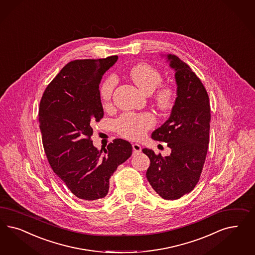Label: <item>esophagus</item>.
I'll list each match as a JSON object with an SVG mask.
<instances>
[{
  "label": "esophagus",
  "instance_id": "1",
  "mask_svg": "<svg viewBox=\"0 0 255 255\" xmlns=\"http://www.w3.org/2000/svg\"><path fill=\"white\" fill-rule=\"evenodd\" d=\"M132 148H133V154L134 155L139 154V153H140V151H141V147H140V144H138V143H133L132 144Z\"/></svg>",
  "mask_w": 255,
  "mask_h": 255
}]
</instances>
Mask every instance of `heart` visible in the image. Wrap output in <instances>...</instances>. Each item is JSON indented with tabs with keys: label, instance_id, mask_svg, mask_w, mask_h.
Returning <instances> with one entry per match:
<instances>
[{
	"label": "heart",
	"instance_id": "1",
	"mask_svg": "<svg viewBox=\"0 0 255 255\" xmlns=\"http://www.w3.org/2000/svg\"><path fill=\"white\" fill-rule=\"evenodd\" d=\"M132 82L142 93L150 95L162 81L160 72L147 64H138L129 70ZM116 85V78L111 76L106 79L100 87V98L104 105L110 103ZM175 100V92L171 86H161L156 91L155 102L160 110L167 111L173 107ZM155 124L154 116L150 114L124 115L115 122L119 133L127 138L138 140L144 136L148 129Z\"/></svg>",
	"mask_w": 255,
	"mask_h": 255
}]
</instances>
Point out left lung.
Returning a JSON list of instances; mask_svg holds the SVG:
<instances>
[{"mask_svg":"<svg viewBox=\"0 0 255 255\" xmlns=\"http://www.w3.org/2000/svg\"><path fill=\"white\" fill-rule=\"evenodd\" d=\"M174 71L176 98L169 118L151 134L168 142L171 154L161 156L152 149L142 152L150 159L146 177L165 200L189 193L199 181L209 143L210 103L206 88L185 62L176 55L161 54Z\"/></svg>","mask_w":255,"mask_h":255,"instance_id":"obj_1","label":"left lung"}]
</instances>
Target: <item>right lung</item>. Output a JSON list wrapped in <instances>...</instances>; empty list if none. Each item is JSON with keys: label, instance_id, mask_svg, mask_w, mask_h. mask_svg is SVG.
Listing matches in <instances>:
<instances>
[{"label": "right lung", "instance_id": "right-lung-1", "mask_svg": "<svg viewBox=\"0 0 255 255\" xmlns=\"http://www.w3.org/2000/svg\"><path fill=\"white\" fill-rule=\"evenodd\" d=\"M118 56L76 60L66 65L42 96L38 121L53 172L82 201L104 198L110 178L132 154L128 140L115 139L102 153L93 144L92 127L103 117L99 84Z\"/></svg>", "mask_w": 255, "mask_h": 255}]
</instances>
